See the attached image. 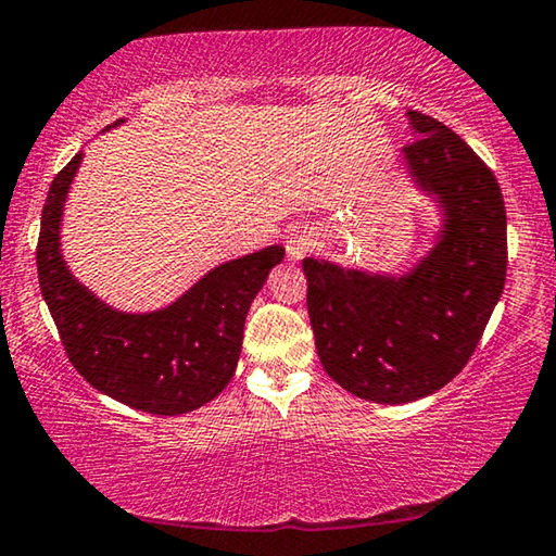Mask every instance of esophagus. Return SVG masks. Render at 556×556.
Here are the masks:
<instances>
[{"mask_svg": "<svg viewBox=\"0 0 556 556\" xmlns=\"http://www.w3.org/2000/svg\"><path fill=\"white\" fill-rule=\"evenodd\" d=\"M315 245V236L307 226H290L286 231V251L290 261H300Z\"/></svg>", "mask_w": 556, "mask_h": 556, "instance_id": "obj_1", "label": "esophagus"}]
</instances>
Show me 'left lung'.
I'll list each match as a JSON object with an SVG mask.
<instances>
[{
	"label": "left lung",
	"instance_id": "1",
	"mask_svg": "<svg viewBox=\"0 0 556 556\" xmlns=\"http://www.w3.org/2000/svg\"><path fill=\"white\" fill-rule=\"evenodd\" d=\"M404 175L435 206L424 256L402 273L305 258L307 313L327 375L375 404H408L466 367L505 288L507 216L483 160L433 117L406 111Z\"/></svg>",
	"mask_w": 556,
	"mask_h": 556
}]
</instances>
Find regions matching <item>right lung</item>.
Here are the masks:
<instances>
[{
	"instance_id": "1",
	"label": "right lung",
	"mask_w": 556,
	"mask_h": 556,
	"mask_svg": "<svg viewBox=\"0 0 556 556\" xmlns=\"http://www.w3.org/2000/svg\"><path fill=\"white\" fill-rule=\"evenodd\" d=\"M80 162L84 150L51 181L36 245L41 295L63 350L78 375L115 402L157 416L194 412L229 387L245 315L286 249L266 245L218 263L157 311L127 313L108 305L73 276L61 251L63 212Z\"/></svg>"
}]
</instances>
